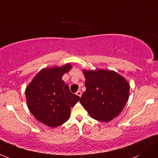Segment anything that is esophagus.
<instances>
[{"label": "esophagus", "mask_w": 158, "mask_h": 158, "mask_svg": "<svg viewBox=\"0 0 158 158\" xmlns=\"http://www.w3.org/2000/svg\"><path fill=\"white\" fill-rule=\"evenodd\" d=\"M76 94H77L79 97H81V96H82V92H80V91H78V92H76Z\"/></svg>", "instance_id": "obj_1"}]
</instances>
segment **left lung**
Segmentation results:
<instances>
[{"label":"left lung","mask_w":158,"mask_h":158,"mask_svg":"<svg viewBox=\"0 0 158 158\" xmlns=\"http://www.w3.org/2000/svg\"><path fill=\"white\" fill-rule=\"evenodd\" d=\"M86 90L80 103L93 119L110 122L117 117L129 99V84L114 70L82 69Z\"/></svg>","instance_id":"left-lung-1"}]
</instances>
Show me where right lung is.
Masks as SVG:
<instances>
[{"label":"right lung","instance_id":"right-lung-1","mask_svg":"<svg viewBox=\"0 0 158 158\" xmlns=\"http://www.w3.org/2000/svg\"><path fill=\"white\" fill-rule=\"evenodd\" d=\"M71 68L70 64L44 68L26 87L28 108L35 118L48 127L55 128L66 122L70 107L80 98L69 91V85L62 79Z\"/></svg>","mask_w":158,"mask_h":158}]
</instances>
